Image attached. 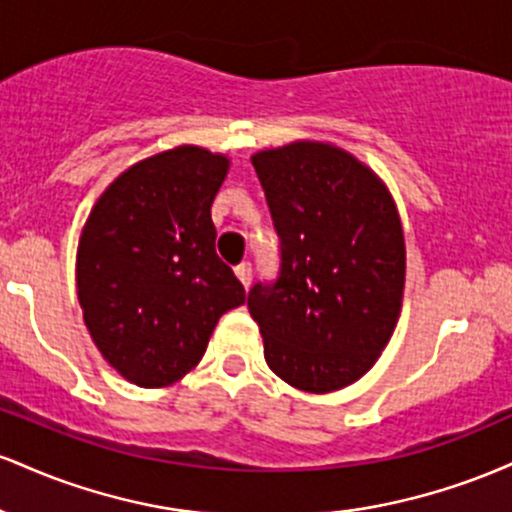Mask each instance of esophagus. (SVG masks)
<instances>
[{"label":"esophagus","instance_id":"1","mask_svg":"<svg viewBox=\"0 0 512 512\" xmlns=\"http://www.w3.org/2000/svg\"><path fill=\"white\" fill-rule=\"evenodd\" d=\"M236 276H238L240 284H243L245 289H248V286L252 284V267H250V262L238 264V267H236Z\"/></svg>","mask_w":512,"mask_h":512}]
</instances>
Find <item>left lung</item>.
Returning a JSON list of instances; mask_svg holds the SVG:
<instances>
[{"label": "left lung", "instance_id": "obj_1", "mask_svg": "<svg viewBox=\"0 0 512 512\" xmlns=\"http://www.w3.org/2000/svg\"><path fill=\"white\" fill-rule=\"evenodd\" d=\"M281 240L272 286L248 310L267 366L313 395L342 390L375 366L402 313L407 248L390 190L366 163L298 139L252 154Z\"/></svg>", "mask_w": 512, "mask_h": 512}]
</instances>
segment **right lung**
<instances>
[{
  "label": "right lung",
  "instance_id": "right-lung-1",
  "mask_svg": "<svg viewBox=\"0 0 512 512\" xmlns=\"http://www.w3.org/2000/svg\"><path fill=\"white\" fill-rule=\"evenodd\" d=\"M231 158L182 144L129 166L96 199L76 250V296L105 361L166 387L202 361L245 289L216 255L211 204Z\"/></svg>",
  "mask_w": 512,
  "mask_h": 512
}]
</instances>
